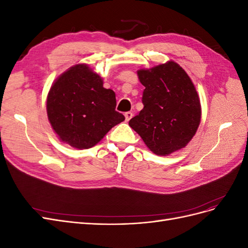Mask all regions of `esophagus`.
<instances>
[{
	"instance_id": "esophagus-1",
	"label": "esophagus",
	"mask_w": 248,
	"mask_h": 248,
	"mask_svg": "<svg viewBox=\"0 0 248 248\" xmlns=\"http://www.w3.org/2000/svg\"><path fill=\"white\" fill-rule=\"evenodd\" d=\"M132 116H133V114L131 111H127V112H125V120L127 122L129 121V120L132 118Z\"/></svg>"
}]
</instances>
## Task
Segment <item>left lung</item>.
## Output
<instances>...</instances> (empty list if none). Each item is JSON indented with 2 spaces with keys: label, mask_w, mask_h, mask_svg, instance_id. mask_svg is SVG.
Wrapping results in <instances>:
<instances>
[{
  "label": "left lung",
  "mask_w": 248,
  "mask_h": 248,
  "mask_svg": "<svg viewBox=\"0 0 248 248\" xmlns=\"http://www.w3.org/2000/svg\"><path fill=\"white\" fill-rule=\"evenodd\" d=\"M145 87L142 108L129 121L153 153L167 156L184 148L196 134L201 122L200 98L188 74L169 61L138 71Z\"/></svg>",
  "instance_id": "left-lung-1"
}]
</instances>
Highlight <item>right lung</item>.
Returning <instances> with one entry per match:
<instances>
[{
	"mask_svg": "<svg viewBox=\"0 0 248 248\" xmlns=\"http://www.w3.org/2000/svg\"><path fill=\"white\" fill-rule=\"evenodd\" d=\"M116 94L86 64L62 73L52 84L46 100L48 121L63 142L89 149L125 117L117 111Z\"/></svg>",
	"mask_w": 248,
	"mask_h": 248,
	"instance_id": "obj_1",
	"label": "right lung"
}]
</instances>
